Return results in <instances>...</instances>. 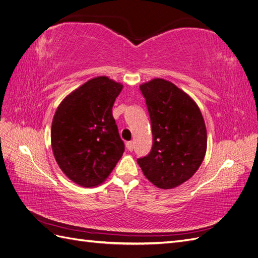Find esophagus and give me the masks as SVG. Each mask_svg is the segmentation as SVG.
Masks as SVG:
<instances>
[{"label":"esophagus","instance_id":"34e87169","mask_svg":"<svg viewBox=\"0 0 258 258\" xmlns=\"http://www.w3.org/2000/svg\"><path fill=\"white\" fill-rule=\"evenodd\" d=\"M126 147H127V150H128L129 152L134 151V142H131V141L127 142V143H126Z\"/></svg>","mask_w":258,"mask_h":258}]
</instances>
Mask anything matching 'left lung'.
<instances>
[{
  "instance_id": "8db88e82",
  "label": "left lung",
  "mask_w": 258,
  "mask_h": 258,
  "mask_svg": "<svg viewBox=\"0 0 258 258\" xmlns=\"http://www.w3.org/2000/svg\"><path fill=\"white\" fill-rule=\"evenodd\" d=\"M151 117L153 147L137 161L145 177L161 189L189 179L207 152V128L200 108L185 91L163 79L140 85Z\"/></svg>"
}]
</instances>
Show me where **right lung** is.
<instances>
[{
    "label": "right lung",
    "mask_w": 258,
    "mask_h": 258,
    "mask_svg": "<svg viewBox=\"0 0 258 258\" xmlns=\"http://www.w3.org/2000/svg\"><path fill=\"white\" fill-rule=\"evenodd\" d=\"M123 86L107 76L86 82L61 101L51 123V148L59 168L83 187L102 184L124 145L112 108Z\"/></svg>",
    "instance_id": "1"
}]
</instances>
